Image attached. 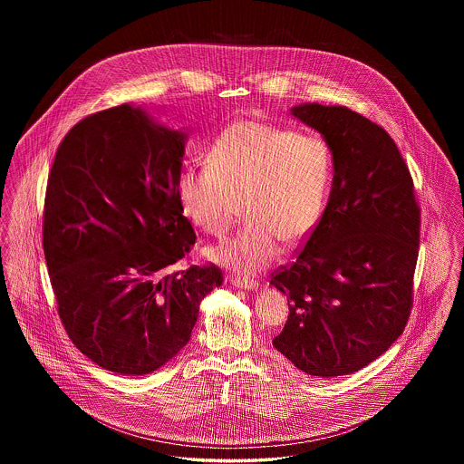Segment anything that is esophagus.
Returning a JSON list of instances; mask_svg holds the SVG:
<instances>
[{"label": "esophagus", "mask_w": 464, "mask_h": 464, "mask_svg": "<svg viewBox=\"0 0 464 464\" xmlns=\"http://www.w3.org/2000/svg\"><path fill=\"white\" fill-rule=\"evenodd\" d=\"M229 284L233 287L248 288V290L259 287V282H256L254 278H243V276H229Z\"/></svg>", "instance_id": "esophagus-1"}]
</instances>
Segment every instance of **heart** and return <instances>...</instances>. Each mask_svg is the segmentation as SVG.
<instances>
[{
  "mask_svg": "<svg viewBox=\"0 0 464 464\" xmlns=\"http://www.w3.org/2000/svg\"><path fill=\"white\" fill-rule=\"evenodd\" d=\"M331 179V148L320 135L243 120L214 139L207 167L179 170L176 191L184 216L219 238L238 221L243 201L242 231L212 256L256 273L276 259L282 240L308 238L325 210Z\"/></svg>",
  "mask_w": 464,
  "mask_h": 464,
  "instance_id": "obj_1",
  "label": "heart"
}]
</instances>
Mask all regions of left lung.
Segmentation results:
<instances>
[{"label":"left lung","instance_id":"8db88e82","mask_svg":"<svg viewBox=\"0 0 464 464\" xmlns=\"http://www.w3.org/2000/svg\"><path fill=\"white\" fill-rule=\"evenodd\" d=\"M292 114L325 137L335 174L329 203L295 261L271 275L290 299L273 346L306 374H352L384 353L409 322L420 203L382 127L343 106L303 104Z\"/></svg>","mask_w":464,"mask_h":464}]
</instances>
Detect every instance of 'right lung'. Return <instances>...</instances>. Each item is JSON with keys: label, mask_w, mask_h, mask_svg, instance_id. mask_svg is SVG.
Returning <instances> with one entry per match:
<instances>
[{"label": "right lung", "mask_w": 464, "mask_h": 464, "mask_svg": "<svg viewBox=\"0 0 464 464\" xmlns=\"http://www.w3.org/2000/svg\"><path fill=\"white\" fill-rule=\"evenodd\" d=\"M186 133L121 104L78 121L57 148L44 252L57 313L99 367L150 374L189 341L216 265L169 273L197 242L177 199Z\"/></svg>", "instance_id": "1"}]
</instances>
